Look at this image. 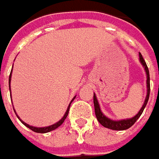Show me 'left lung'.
Wrapping results in <instances>:
<instances>
[{"instance_id": "obj_1", "label": "left lung", "mask_w": 159, "mask_h": 159, "mask_svg": "<svg viewBox=\"0 0 159 159\" xmlns=\"http://www.w3.org/2000/svg\"><path fill=\"white\" fill-rule=\"evenodd\" d=\"M139 58H140V62L144 67V70L146 72V75H147V95L145 100L143 102L142 108L139 110V112L135 115L134 116H133L132 118H126V119H122V120H113L108 118L105 115L102 113L101 109L100 107V104L99 101L97 100V97L95 95V93H93V103H94V109H95V115L97 117V120L100 122L101 125H103L104 127L111 129V130H115V131H123V130H126L128 128H130L132 125H134L136 121L138 120V118L141 116L142 114L144 108L146 107L147 103H148V97H149V91H150V85H149V72H148V68L147 66V64L145 62V60L142 58V55L141 53H139Z\"/></svg>"}]
</instances>
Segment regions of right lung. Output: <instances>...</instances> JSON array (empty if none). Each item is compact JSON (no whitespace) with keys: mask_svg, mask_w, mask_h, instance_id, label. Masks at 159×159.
<instances>
[{"mask_svg":"<svg viewBox=\"0 0 159 159\" xmlns=\"http://www.w3.org/2000/svg\"><path fill=\"white\" fill-rule=\"evenodd\" d=\"M13 67V66H12ZM11 73H12V69H11V75H10V77H9V87H10V90H11ZM75 96L73 98V100H71V102L69 103V105H68V107L66 108V111L65 115L63 116V117L59 121V122H57V123H55V124H53L52 125H49V126H45V127H35V126H33V125H28V124H26V123H25L24 121L21 120L20 119V117L17 116V114L16 113V111H15V109H14V111H15V113H16V116H17V118L19 119V120L21 121V123L25 125L27 128H29V129H31L32 131H34V132H35V133H39V134H46V133H49V132H51V131H53V130H55V129H57V128L60 126L62 124H63V122L65 121V119L66 118V116H67V115H68V111H69V107H70V105H71V103H72V101L75 100Z\"/></svg>","mask_w":159,"mask_h":159,"instance_id":"1","label":"right lung"}]
</instances>
